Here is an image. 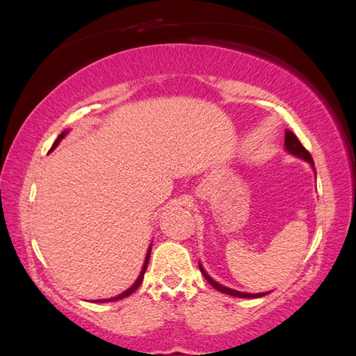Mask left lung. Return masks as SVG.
<instances>
[{"mask_svg":"<svg viewBox=\"0 0 356 356\" xmlns=\"http://www.w3.org/2000/svg\"><path fill=\"white\" fill-rule=\"evenodd\" d=\"M285 147H286V149L288 152L291 153V154H294V156H297V157H301V159H305V160H307L310 165H314V159H312V156H310V153L307 152V149L303 147V144H301L300 141H298V138L291 132V131H286L285 132ZM199 267H200V272L203 273V276H204V279H207V281L215 288V289H218L220 293H224V294H229V296H234V297H241V298H257V297H263V296H266L267 293H260V294H250V293H241V291H236V289H230V288H227V286H222V285H220L218 282H215L213 279L203 270V267L199 264Z\"/></svg>","mask_w":356,"mask_h":356,"instance_id":"left-lung-1","label":"left lung"}]
</instances>
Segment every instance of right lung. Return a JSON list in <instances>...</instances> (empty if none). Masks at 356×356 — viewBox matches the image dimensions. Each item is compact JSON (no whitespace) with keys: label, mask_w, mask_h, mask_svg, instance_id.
I'll return each instance as SVG.
<instances>
[{"label":"right lung","mask_w":356,"mask_h":356,"mask_svg":"<svg viewBox=\"0 0 356 356\" xmlns=\"http://www.w3.org/2000/svg\"><path fill=\"white\" fill-rule=\"evenodd\" d=\"M65 134L67 132H62L59 136H58V139H56V141H55V144H53L51 145V148H50V152H51V149L53 148H56L58 147V144L60 143V139L63 138V136H65ZM149 254H152V246H149L148 248V252H147V257H145V263H144V266H143V270H141V275H139V277L136 279V282L131 286V288H129V289H126L124 291V293L123 294H118L117 297H113V298H108V300H95L96 301V303H105V301H117V300H122V298H124V297H127V296H131L132 293H135V291H136V288L139 286V285H141V282H143V279H144V273H145V270H147V266H148V260H149Z\"/></svg>","instance_id":"1"}]
</instances>
